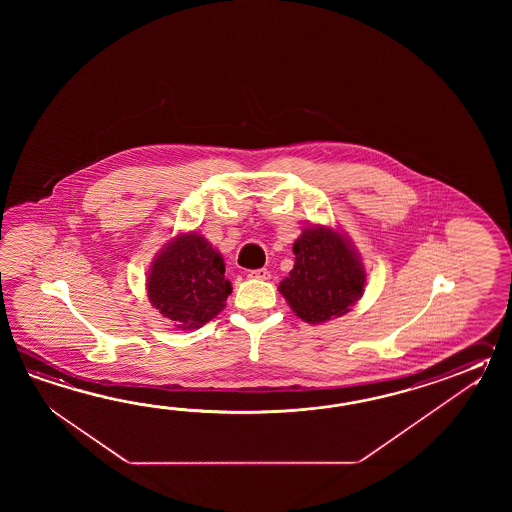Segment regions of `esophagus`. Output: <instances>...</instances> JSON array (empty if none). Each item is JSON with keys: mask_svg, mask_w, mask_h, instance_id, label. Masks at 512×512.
Here are the masks:
<instances>
[{"mask_svg": "<svg viewBox=\"0 0 512 512\" xmlns=\"http://www.w3.org/2000/svg\"><path fill=\"white\" fill-rule=\"evenodd\" d=\"M249 278H252V280H271V272L267 269H256V271L249 272Z\"/></svg>", "mask_w": 512, "mask_h": 512, "instance_id": "34e87169", "label": "esophagus"}]
</instances>
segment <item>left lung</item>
<instances>
[{"mask_svg":"<svg viewBox=\"0 0 512 512\" xmlns=\"http://www.w3.org/2000/svg\"><path fill=\"white\" fill-rule=\"evenodd\" d=\"M294 267L280 293L296 316L322 324L346 315L366 285V272L355 249L337 230L309 227L294 241Z\"/></svg>","mask_w":512,"mask_h":512,"instance_id":"8db88e82","label":"left lung"}]
</instances>
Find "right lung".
I'll return each mask as SVG.
<instances>
[{"instance_id":"right-lung-1","label":"right lung","mask_w":512,"mask_h":512,"mask_svg":"<svg viewBox=\"0 0 512 512\" xmlns=\"http://www.w3.org/2000/svg\"><path fill=\"white\" fill-rule=\"evenodd\" d=\"M146 287L153 307L179 331L207 324L232 293L221 254L197 232L166 243L153 260Z\"/></svg>"}]
</instances>
